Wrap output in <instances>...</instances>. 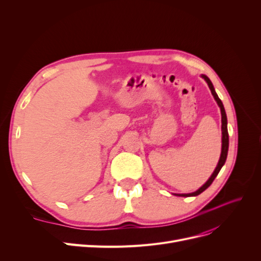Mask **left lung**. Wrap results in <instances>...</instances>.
<instances>
[{"label": "left lung", "mask_w": 261, "mask_h": 261, "mask_svg": "<svg viewBox=\"0 0 261 261\" xmlns=\"http://www.w3.org/2000/svg\"><path fill=\"white\" fill-rule=\"evenodd\" d=\"M202 78H204V80L207 82V85L211 89V92L214 96L215 100L217 101L218 106L220 107V110H221V121H222V148H221V155H220V159H219V162H218V165L215 169V171L213 172V174L211 175L210 179L207 180V182L205 183L203 186H201L197 191H195V193H191V194H177L175 196H179V197H196L198 195H200L201 193H203V191L208 188L211 186V184L214 182L215 177L218 175L219 171L221 170L222 166L224 165V163L226 161V158H227V151H228V132H227V118H226V113H225V110H224V107H223V103L221 101V99L218 97V95L214 89V86L212 84V81L210 80V78L206 76V75H202Z\"/></svg>", "instance_id": "obj_1"}]
</instances>
